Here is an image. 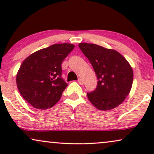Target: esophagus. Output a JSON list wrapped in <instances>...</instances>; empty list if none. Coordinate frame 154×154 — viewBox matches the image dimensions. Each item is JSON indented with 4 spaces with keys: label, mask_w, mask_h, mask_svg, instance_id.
Segmentation results:
<instances>
[{
    "label": "esophagus",
    "mask_w": 154,
    "mask_h": 154,
    "mask_svg": "<svg viewBox=\"0 0 154 154\" xmlns=\"http://www.w3.org/2000/svg\"><path fill=\"white\" fill-rule=\"evenodd\" d=\"M78 82H79V84L83 85V83H84V81H83V79L82 78H79L78 79Z\"/></svg>",
    "instance_id": "esophagus-1"
}]
</instances>
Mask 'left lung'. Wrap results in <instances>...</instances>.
I'll return each mask as SVG.
<instances>
[{"label":"left lung","instance_id":"8db88e82","mask_svg":"<svg viewBox=\"0 0 154 154\" xmlns=\"http://www.w3.org/2000/svg\"><path fill=\"white\" fill-rule=\"evenodd\" d=\"M79 47L90 61L98 79L96 89L87 93L88 99L99 110L117 107L132 88L133 71L130 64L114 49L86 43H79Z\"/></svg>","mask_w":154,"mask_h":154}]
</instances>
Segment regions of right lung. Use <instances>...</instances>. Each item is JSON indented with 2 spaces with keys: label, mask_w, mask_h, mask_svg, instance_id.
I'll return each mask as SVG.
<instances>
[{
  "label": "right lung",
  "mask_w": 154,
  "mask_h": 154,
  "mask_svg": "<svg viewBox=\"0 0 154 154\" xmlns=\"http://www.w3.org/2000/svg\"><path fill=\"white\" fill-rule=\"evenodd\" d=\"M74 48L70 43L54 44L32 54L21 64L17 88L33 107L45 110L60 100L68 85L61 78V63Z\"/></svg>",
  "instance_id": "add662e5"
}]
</instances>
